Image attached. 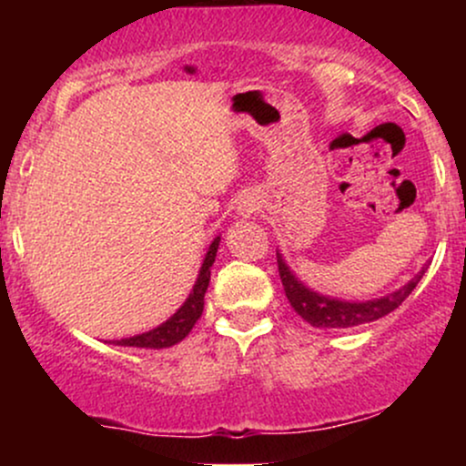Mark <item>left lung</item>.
Wrapping results in <instances>:
<instances>
[{
  "label": "left lung",
  "instance_id": "1",
  "mask_svg": "<svg viewBox=\"0 0 466 466\" xmlns=\"http://www.w3.org/2000/svg\"><path fill=\"white\" fill-rule=\"evenodd\" d=\"M278 274H280L289 304H291L293 311L300 315L302 319H307V322L315 326V329H350V326L374 322V319L383 318V315L399 309L400 302H403L420 282L422 274H425V267L411 278L408 285L400 287L399 291L366 302L337 300V298L322 296V293L304 287V282H300L293 276V271L289 269L280 254H278Z\"/></svg>",
  "mask_w": 466,
  "mask_h": 466
}]
</instances>
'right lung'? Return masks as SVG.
I'll return each instance as SVG.
<instances>
[{
    "instance_id": "add662e5",
    "label": "right lung",
    "mask_w": 466,
    "mask_h": 466,
    "mask_svg": "<svg viewBox=\"0 0 466 466\" xmlns=\"http://www.w3.org/2000/svg\"><path fill=\"white\" fill-rule=\"evenodd\" d=\"M218 240H221V237H217L210 243V248H208V254L206 258H203V265L199 269V278H197L190 296L186 298V302L177 309V313L170 315L164 324H159L157 329L148 330V333L125 337V339H116L114 344L136 346V349H168V346L179 344V341L190 333L192 326H195V322L203 313V298H206L208 285H210V267L217 258Z\"/></svg>"
}]
</instances>
